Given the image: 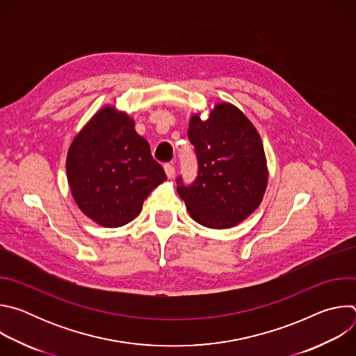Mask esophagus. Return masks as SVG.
I'll return each instance as SVG.
<instances>
[{
    "instance_id": "esophagus-1",
    "label": "esophagus",
    "mask_w": 356,
    "mask_h": 356,
    "mask_svg": "<svg viewBox=\"0 0 356 356\" xmlns=\"http://www.w3.org/2000/svg\"><path fill=\"white\" fill-rule=\"evenodd\" d=\"M165 172H166V175H168L169 179L175 177V165H173V163H166V165H165Z\"/></svg>"
}]
</instances>
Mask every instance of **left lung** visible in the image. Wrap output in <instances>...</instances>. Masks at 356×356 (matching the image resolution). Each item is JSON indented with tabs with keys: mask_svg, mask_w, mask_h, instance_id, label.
<instances>
[{
	"mask_svg": "<svg viewBox=\"0 0 356 356\" xmlns=\"http://www.w3.org/2000/svg\"><path fill=\"white\" fill-rule=\"evenodd\" d=\"M188 139L198 176L191 186L177 179L190 217L207 228L227 229L255 211L268 187V165L259 132L231 103H218L207 120L193 114Z\"/></svg>",
	"mask_w": 356,
	"mask_h": 356,
	"instance_id": "left-lung-1",
	"label": "left lung"
}]
</instances>
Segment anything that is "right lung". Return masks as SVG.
Segmentation results:
<instances>
[{
    "label": "right lung",
    "mask_w": 356,
    "mask_h": 356,
    "mask_svg": "<svg viewBox=\"0 0 356 356\" xmlns=\"http://www.w3.org/2000/svg\"><path fill=\"white\" fill-rule=\"evenodd\" d=\"M66 173L77 207L107 228L138 217L150 191L166 180L134 118L115 106L98 110L74 136Z\"/></svg>",
    "instance_id": "obj_1"
}]
</instances>
